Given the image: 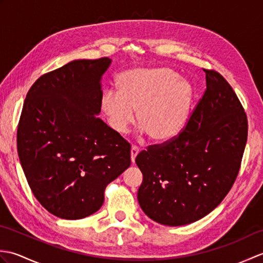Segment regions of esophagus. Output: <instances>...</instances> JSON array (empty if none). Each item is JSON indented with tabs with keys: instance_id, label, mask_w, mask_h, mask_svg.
Listing matches in <instances>:
<instances>
[{
	"instance_id": "esophagus-1",
	"label": "esophagus",
	"mask_w": 263,
	"mask_h": 263,
	"mask_svg": "<svg viewBox=\"0 0 263 263\" xmlns=\"http://www.w3.org/2000/svg\"><path fill=\"white\" fill-rule=\"evenodd\" d=\"M139 152H140V149H139L137 146H132V148H131V161H132V164H135L136 157H137V155L139 154Z\"/></svg>"
}]
</instances>
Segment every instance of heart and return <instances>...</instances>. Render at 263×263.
I'll use <instances>...</instances> for the list:
<instances>
[{"instance_id":"b5f03b06","label":"heart","mask_w":263,"mask_h":263,"mask_svg":"<svg viewBox=\"0 0 263 263\" xmlns=\"http://www.w3.org/2000/svg\"><path fill=\"white\" fill-rule=\"evenodd\" d=\"M119 91L103 95L102 110L116 133L135 121L156 142L175 137L185 124L193 102L191 83L170 68L133 69L117 80Z\"/></svg>"}]
</instances>
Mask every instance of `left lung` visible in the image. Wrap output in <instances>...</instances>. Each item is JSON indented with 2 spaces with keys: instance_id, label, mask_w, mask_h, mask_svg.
Wrapping results in <instances>:
<instances>
[{
  "instance_id": "8db88e82",
  "label": "left lung",
  "mask_w": 263,
  "mask_h": 263,
  "mask_svg": "<svg viewBox=\"0 0 263 263\" xmlns=\"http://www.w3.org/2000/svg\"><path fill=\"white\" fill-rule=\"evenodd\" d=\"M206 88L177 136L139 153L143 180L138 201L166 226L197 221L230 192L248 140V117L230 83L205 70Z\"/></svg>"
}]
</instances>
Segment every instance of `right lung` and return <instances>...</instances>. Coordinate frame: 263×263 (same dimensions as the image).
I'll return each instance as SVG.
<instances>
[{
  "label": "right lung",
  "instance_id": "1",
  "mask_svg": "<svg viewBox=\"0 0 263 263\" xmlns=\"http://www.w3.org/2000/svg\"><path fill=\"white\" fill-rule=\"evenodd\" d=\"M111 60H76L39 77L20 115L16 146L28 184L52 215L81 219L131 165V146L97 116Z\"/></svg>",
  "mask_w": 263,
  "mask_h": 263
}]
</instances>
